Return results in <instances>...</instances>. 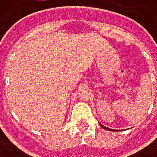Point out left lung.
Here are the masks:
<instances>
[{
	"instance_id": "obj_1",
	"label": "left lung",
	"mask_w": 157,
	"mask_h": 157,
	"mask_svg": "<svg viewBox=\"0 0 157 157\" xmlns=\"http://www.w3.org/2000/svg\"><path fill=\"white\" fill-rule=\"evenodd\" d=\"M100 126H101V127H103V128H104V129H106V130H110V131H112V129H109V127H107V126H104L103 124H100ZM113 131H114V130H113ZM115 131H116V130H115Z\"/></svg>"
}]
</instances>
